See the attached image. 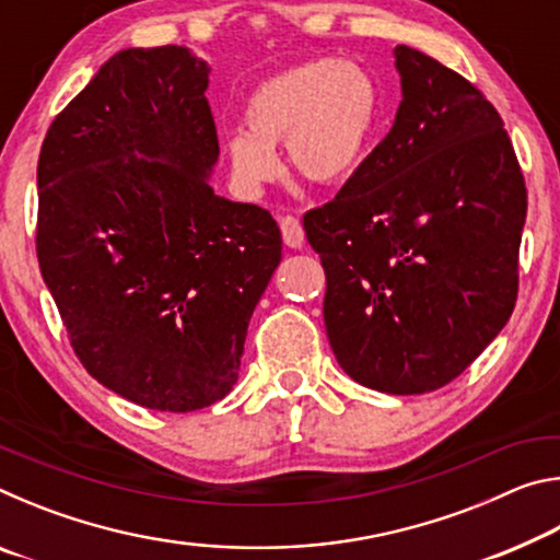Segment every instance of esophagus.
<instances>
[{
	"instance_id": "esophagus-1",
	"label": "esophagus",
	"mask_w": 560,
	"mask_h": 560,
	"mask_svg": "<svg viewBox=\"0 0 560 560\" xmlns=\"http://www.w3.org/2000/svg\"><path fill=\"white\" fill-rule=\"evenodd\" d=\"M279 226H281L283 242H287L291 249H301L303 240H306V234H303V226L299 222V217L283 214V217H279Z\"/></svg>"
}]
</instances>
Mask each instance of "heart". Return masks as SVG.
Instances as JSON below:
<instances>
[{
  "label": "heart",
  "mask_w": 560,
  "mask_h": 560,
  "mask_svg": "<svg viewBox=\"0 0 560 560\" xmlns=\"http://www.w3.org/2000/svg\"><path fill=\"white\" fill-rule=\"evenodd\" d=\"M383 96L373 73L334 59L306 61L252 91L244 128L224 148L240 183L257 187L279 173L273 150L287 145L289 165L311 185L353 179L375 145Z\"/></svg>",
  "instance_id": "obj_1"
}]
</instances>
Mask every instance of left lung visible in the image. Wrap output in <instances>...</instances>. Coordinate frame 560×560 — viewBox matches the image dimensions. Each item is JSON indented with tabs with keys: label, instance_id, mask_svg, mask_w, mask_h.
Wrapping results in <instances>:
<instances>
[{
	"label": "left lung",
	"instance_id": "8db88e82",
	"mask_svg": "<svg viewBox=\"0 0 560 560\" xmlns=\"http://www.w3.org/2000/svg\"><path fill=\"white\" fill-rule=\"evenodd\" d=\"M395 66L390 132L303 230L338 365L373 390L422 395L467 371L514 311L526 185L485 93L410 46Z\"/></svg>",
	"mask_w": 560,
	"mask_h": 560
}]
</instances>
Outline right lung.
Returning a JSON list of instances; mask_svg holds the SVG:
<instances>
[{"mask_svg":"<svg viewBox=\"0 0 560 560\" xmlns=\"http://www.w3.org/2000/svg\"><path fill=\"white\" fill-rule=\"evenodd\" d=\"M207 63L126 49L46 132L36 257L91 377L160 412L232 390L246 328L281 261L277 220L214 195Z\"/></svg>","mask_w":560,"mask_h":560,"instance_id":"obj_1","label":"right lung"}]
</instances>
